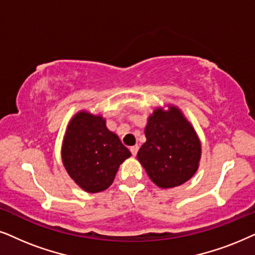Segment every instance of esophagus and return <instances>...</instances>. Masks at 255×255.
Returning <instances> with one entry per match:
<instances>
[{
    "mask_svg": "<svg viewBox=\"0 0 255 255\" xmlns=\"http://www.w3.org/2000/svg\"><path fill=\"white\" fill-rule=\"evenodd\" d=\"M130 151H131V154H133V156L136 155L138 151V145L135 144V145H133V147H130Z\"/></svg>",
    "mask_w": 255,
    "mask_h": 255,
    "instance_id": "1",
    "label": "esophagus"
}]
</instances>
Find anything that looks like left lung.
<instances>
[{
	"mask_svg": "<svg viewBox=\"0 0 255 255\" xmlns=\"http://www.w3.org/2000/svg\"><path fill=\"white\" fill-rule=\"evenodd\" d=\"M145 142L137 159L158 188L184 184L198 170L202 144L195 128L177 106L155 108L147 119Z\"/></svg>",
	"mask_w": 255,
	"mask_h": 255,
	"instance_id": "left-lung-1",
	"label": "left lung"
}]
</instances>
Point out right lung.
<instances>
[{"label": "right lung", "instance_id": "1", "mask_svg": "<svg viewBox=\"0 0 255 255\" xmlns=\"http://www.w3.org/2000/svg\"><path fill=\"white\" fill-rule=\"evenodd\" d=\"M130 156L118 135L108 129L103 115L79 111L67 125L62 161L84 191L97 193L110 188L120 164Z\"/></svg>", "mask_w": 255, "mask_h": 255}]
</instances>
